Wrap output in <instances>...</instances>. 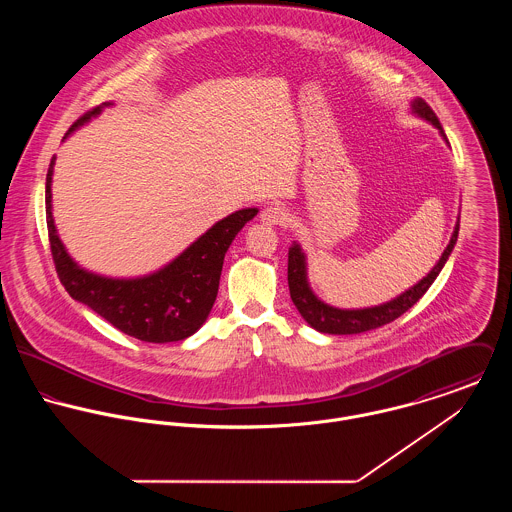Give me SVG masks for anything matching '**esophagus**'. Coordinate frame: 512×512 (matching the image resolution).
<instances>
[{"instance_id": "esophagus-1", "label": "esophagus", "mask_w": 512, "mask_h": 512, "mask_svg": "<svg viewBox=\"0 0 512 512\" xmlns=\"http://www.w3.org/2000/svg\"><path fill=\"white\" fill-rule=\"evenodd\" d=\"M260 220L264 224H270V226H284L288 222V213L282 209V207H276V205H270L266 207L262 213H260Z\"/></svg>"}]
</instances>
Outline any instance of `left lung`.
I'll return each instance as SVG.
<instances>
[{"label":"left lung","mask_w":512,"mask_h":512,"mask_svg":"<svg viewBox=\"0 0 512 512\" xmlns=\"http://www.w3.org/2000/svg\"><path fill=\"white\" fill-rule=\"evenodd\" d=\"M412 106H414L416 114H420L422 118L432 122L441 132V136L445 138L438 116L430 108V104L426 100L416 98ZM457 232H459V222L455 224L453 236H451L447 248L443 250L436 268L420 284H416L408 292L402 293L400 297H396V299H392V301H388L384 305L368 307V309H353V311L329 307V305H325L323 301H319L311 293L309 286H307V278H305L303 254H301L299 246L293 244L290 252H288V284H290V295H292L293 305L297 307L301 317L313 329H317L321 333H329V335H355V333H365V331H370V329L382 327V325L398 319L402 313H406L424 293L430 290V286L438 278L441 268L445 266V262H447V258H449V254H451V250H453V246L457 242Z\"/></svg>","instance_id":"1"}]
</instances>
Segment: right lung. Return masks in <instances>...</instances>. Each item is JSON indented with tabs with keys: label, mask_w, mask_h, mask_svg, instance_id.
I'll use <instances>...</instances> for the list:
<instances>
[{
	"label": "right lung",
	"mask_w": 512,
	"mask_h": 512,
	"mask_svg": "<svg viewBox=\"0 0 512 512\" xmlns=\"http://www.w3.org/2000/svg\"><path fill=\"white\" fill-rule=\"evenodd\" d=\"M100 106L84 112L69 132L96 116ZM51 159L47 171L45 211L57 276L76 301L88 305L118 331L146 341L171 343L193 335L207 319L219 292L224 254L256 209H242L219 220L167 268L140 280H110L78 268L61 244L51 215Z\"/></svg>",
	"instance_id": "obj_1"
}]
</instances>
